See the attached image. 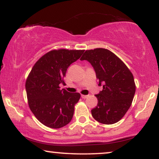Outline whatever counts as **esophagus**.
Masks as SVG:
<instances>
[{
  "label": "esophagus",
  "instance_id": "34e87169",
  "mask_svg": "<svg viewBox=\"0 0 159 159\" xmlns=\"http://www.w3.org/2000/svg\"><path fill=\"white\" fill-rule=\"evenodd\" d=\"M81 97L82 98L85 99V98H87L88 97V95H81Z\"/></svg>",
  "mask_w": 159,
  "mask_h": 159
}]
</instances>
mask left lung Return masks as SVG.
Listing matches in <instances>:
<instances>
[{
  "label": "left lung",
  "mask_w": 159,
  "mask_h": 159,
  "mask_svg": "<svg viewBox=\"0 0 159 159\" xmlns=\"http://www.w3.org/2000/svg\"><path fill=\"white\" fill-rule=\"evenodd\" d=\"M87 60L95 69L103 90L95 95L98 104L91 110L93 118L104 125L116 123L132 105L135 83L133 75L120 58L109 50H87L80 58Z\"/></svg>",
  "instance_id": "1"
}]
</instances>
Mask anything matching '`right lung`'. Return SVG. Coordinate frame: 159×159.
<instances>
[{
	"instance_id": "add662e5",
	"label": "right lung",
	"mask_w": 159,
	"mask_h": 159,
	"mask_svg": "<svg viewBox=\"0 0 159 159\" xmlns=\"http://www.w3.org/2000/svg\"><path fill=\"white\" fill-rule=\"evenodd\" d=\"M84 50H53L43 55L32 67L26 80L29 107L46 127L58 129L70 122L80 94L60 89L65 84L68 67L79 59Z\"/></svg>"
}]
</instances>
